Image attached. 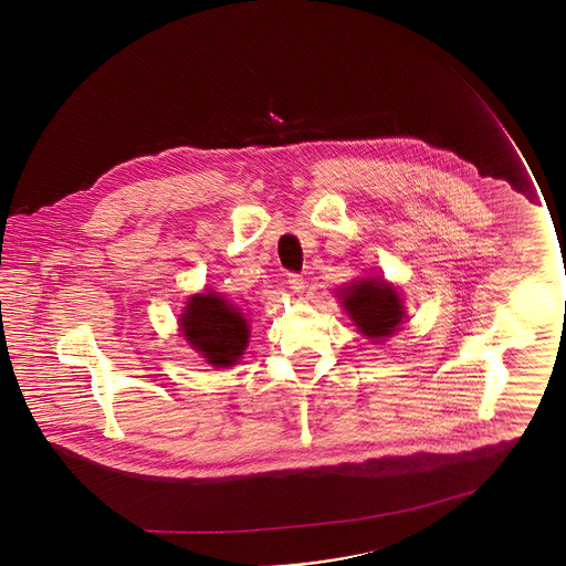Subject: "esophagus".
<instances>
[{
    "instance_id": "esophagus-1",
    "label": "esophagus",
    "mask_w": 566,
    "mask_h": 566,
    "mask_svg": "<svg viewBox=\"0 0 566 566\" xmlns=\"http://www.w3.org/2000/svg\"><path fill=\"white\" fill-rule=\"evenodd\" d=\"M289 286H291V291L293 293H303V289H305V280H303V275H298V273H289Z\"/></svg>"
}]
</instances>
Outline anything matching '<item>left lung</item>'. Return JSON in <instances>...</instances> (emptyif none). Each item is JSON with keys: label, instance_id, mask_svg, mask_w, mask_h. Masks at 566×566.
<instances>
[{"label": "left lung", "instance_id": "left-lung-1", "mask_svg": "<svg viewBox=\"0 0 566 566\" xmlns=\"http://www.w3.org/2000/svg\"><path fill=\"white\" fill-rule=\"evenodd\" d=\"M344 307L363 335L381 339L392 335L403 321L401 298L384 280H360L342 293Z\"/></svg>", "mask_w": 566, "mask_h": 566}]
</instances>
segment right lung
Segmentation results:
<instances>
[{
	"instance_id": "obj_1",
	"label": "right lung",
	"mask_w": 566,
	"mask_h": 566,
	"mask_svg": "<svg viewBox=\"0 0 566 566\" xmlns=\"http://www.w3.org/2000/svg\"><path fill=\"white\" fill-rule=\"evenodd\" d=\"M182 333L210 365L229 367L245 348L250 331L233 305L216 293H208L190 298L187 314L182 316Z\"/></svg>"
}]
</instances>
